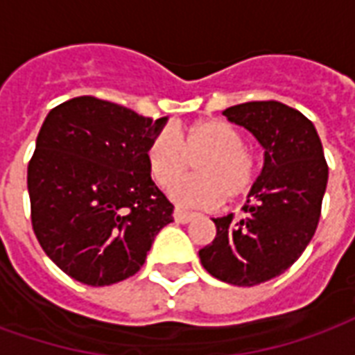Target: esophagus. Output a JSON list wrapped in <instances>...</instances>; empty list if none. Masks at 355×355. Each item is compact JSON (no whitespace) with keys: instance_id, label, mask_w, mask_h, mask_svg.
<instances>
[{"instance_id":"1","label":"esophagus","mask_w":355,"mask_h":355,"mask_svg":"<svg viewBox=\"0 0 355 355\" xmlns=\"http://www.w3.org/2000/svg\"><path fill=\"white\" fill-rule=\"evenodd\" d=\"M173 216H175V220H177V223H180V224H188L193 218L192 213H188V211H182V209H175Z\"/></svg>"}]
</instances>
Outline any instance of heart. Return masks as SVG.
<instances>
[{"instance_id":"b5f03b06","label":"heart","mask_w":355,"mask_h":355,"mask_svg":"<svg viewBox=\"0 0 355 355\" xmlns=\"http://www.w3.org/2000/svg\"><path fill=\"white\" fill-rule=\"evenodd\" d=\"M243 135L223 119H203L175 135L155 132L144 150L150 177L169 186L196 161V178L171 186L169 198L186 207L211 209L223 200H238L251 190L257 177L253 154Z\"/></svg>"}]
</instances>
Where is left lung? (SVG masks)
Here are the masks:
<instances>
[{
	"mask_svg": "<svg viewBox=\"0 0 355 355\" xmlns=\"http://www.w3.org/2000/svg\"><path fill=\"white\" fill-rule=\"evenodd\" d=\"M264 148V165L243 205L245 215L213 218L216 236L200 249L209 274L253 287L283 274L313 238L329 169L313 123L277 101H254L223 112Z\"/></svg>",
	"mask_w": 355,
	"mask_h": 355,
	"instance_id": "obj_1",
	"label": "left lung"
}]
</instances>
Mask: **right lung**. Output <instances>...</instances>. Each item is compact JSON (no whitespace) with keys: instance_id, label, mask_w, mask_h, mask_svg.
<instances>
[{"instance_id":"obj_1","label":"right lung","mask_w":355,"mask_h":355,"mask_svg":"<svg viewBox=\"0 0 355 355\" xmlns=\"http://www.w3.org/2000/svg\"><path fill=\"white\" fill-rule=\"evenodd\" d=\"M165 123L94 96L62 102L45 117L28 165L32 226L76 282L104 287L135 275L173 223L144 159Z\"/></svg>"}]
</instances>
